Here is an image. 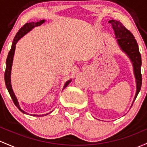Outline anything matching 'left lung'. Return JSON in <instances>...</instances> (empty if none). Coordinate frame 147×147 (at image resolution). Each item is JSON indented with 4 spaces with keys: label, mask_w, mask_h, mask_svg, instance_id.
Segmentation results:
<instances>
[{
    "label": "left lung",
    "mask_w": 147,
    "mask_h": 147,
    "mask_svg": "<svg viewBox=\"0 0 147 147\" xmlns=\"http://www.w3.org/2000/svg\"><path fill=\"white\" fill-rule=\"evenodd\" d=\"M109 24H111L113 28L115 31V38L119 47L122 50L131 60L133 66L135 78L136 80V93L133 102L136 100L137 96L140 91L142 86V74L141 65L142 58L139 51L138 43L135 39L133 34L127 30L123 24L119 21L116 20H110Z\"/></svg>",
    "instance_id": "obj_1"
}]
</instances>
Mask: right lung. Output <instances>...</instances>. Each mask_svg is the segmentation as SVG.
I'll use <instances>...</instances> for the list:
<instances>
[{
	"label": "right lung",
	"mask_w": 147,
	"mask_h": 147,
	"mask_svg": "<svg viewBox=\"0 0 147 147\" xmlns=\"http://www.w3.org/2000/svg\"><path fill=\"white\" fill-rule=\"evenodd\" d=\"M45 22V20H40L39 21H37V22H30V23H26V24L23 26L22 28H21V29L19 30V32H17L16 34V36L14 38V40H13L12 44H11V47L10 51H9V53H8L7 60H6V69H5V85L6 87H7L8 92H9V95H10L11 99H12L13 102H14V105H16V107L18 108V109L20 110L21 112H22L24 114H27L28 115L27 113L24 111L23 110L21 109L20 106L19 105V102H18L17 98H16L15 94H14V92H13L12 88H11V79H10V76H11V66H12V62H13V57H14V51H15V48H16V44L18 42V41L21 39V37H24L25 34H26L28 32H30L33 28L37 27V26H41L42 24ZM71 80H68V81L66 82V83L65 84V86L63 87V90L66 87H67V85H69V82H71ZM49 113L45 114V115H33V116H45V115H49Z\"/></svg>",
	"instance_id": "add662e5"
}]
</instances>
